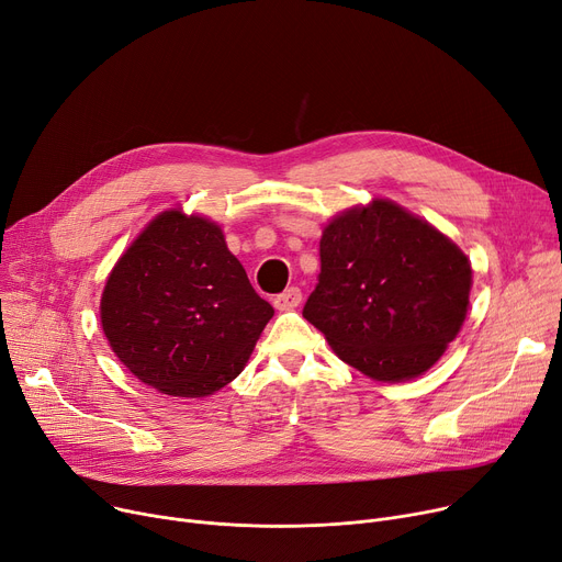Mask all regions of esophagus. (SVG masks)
I'll return each mask as SVG.
<instances>
[{
  "mask_svg": "<svg viewBox=\"0 0 562 562\" xmlns=\"http://www.w3.org/2000/svg\"><path fill=\"white\" fill-rule=\"evenodd\" d=\"M302 304V290L300 288H285L281 294L274 296V308L277 311H292Z\"/></svg>",
  "mask_w": 562,
  "mask_h": 562,
  "instance_id": "esophagus-1",
  "label": "esophagus"
}]
</instances>
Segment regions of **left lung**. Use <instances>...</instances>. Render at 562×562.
I'll return each instance as SVG.
<instances>
[{
  "instance_id": "left-lung-1",
  "label": "left lung",
  "mask_w": 562,
  "mask_h": 562,
  "mask_svg": "<svg viewBox=\"0 0 562 562\" xmlns=\"http://www.w3.org/2000/svg\"><path fill=\"white\" fill-rule=\"evenodd\" d=\"M304 306L340 360L376 381L424 374L458 336L472 268L436 226L374 200L331 220Z\"/></svg>"
}]
</instances>
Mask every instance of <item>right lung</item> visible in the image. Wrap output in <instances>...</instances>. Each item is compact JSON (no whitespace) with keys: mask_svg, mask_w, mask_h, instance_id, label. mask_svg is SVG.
I'll use <instances>...</instances> for the list:
<instances>
[{"mask_svg":"<svg viewBox=\"0 0 562 562\" xmlns=\"http://www.w3.org/2000/svg\"><path fill=\"white\" fill-rule=\"evenodd\" d=\"M99 315L131 374L172 397H206L243 372L274 308L215 222L165 211L115 262Z\"/></svg>","mask_w":562,"mask_h":562,"instance_id":"right-lung-1","label":"right lung"}]
</instances>
